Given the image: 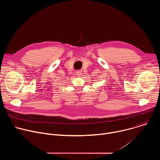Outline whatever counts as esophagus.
I'll list each match as a JSON object with an SVG mask.
<instances>
[{"label": "esophagus", "instance_id": "obj_1", "mask_svg": "<svg viewBox=\"0 0 160 160\" xmlns=\"http://www.w3.org/2000/svg\"><path fill=\"white\" fill-rule=\"evenodd\" d=\"M76 73H77V75L81 76L82 75V72L81 70H78L76 72Z\"/></svg>", "mask_w": 160, "mask_h": 160}]
</instances>
